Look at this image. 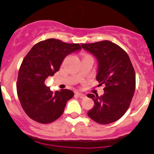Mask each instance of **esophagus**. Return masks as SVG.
Instances as JSON below:
<instances>
[{
	"mask_svg": "<svg viewBox=\"0 0 154 154\" xmlns=\"http://www.w3.org/2000/svg\"><path fill=\"white\" fill-rule=\"evenodd\" d=\"M77 94L78 95V97H80V98L81 99H83L86 97V95H85L84 94H83V93H80V92H77Z\"/></svg>",
	"mask_w": 154,
	"mask_h": 154,
	"instance_id": "obj_1",
	"label": "esophagus"
}]
</instances>
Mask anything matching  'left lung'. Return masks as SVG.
Wrapping results in <instances>:
<instances>
[{
  "label": "left lung",
  "instance_id": "1",
  "mask_svg": "<svg viewBox=\"0 0 154 154\" xmlns=\"http://www.w3.org/2000/svg\"><path fill=\"white\" fill-rule=\"evenodd\" d=\"M98 62L96 80L104 85V94H87L94 106L88 117L100 125H108L120 119L128 109L136 88V73L125 50L110 41L82 44Z\"/></svg>",
  "mask_w": 154,
  "mask_h": 154
}]
</instances>
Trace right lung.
I'll list each match as a JSON object with an SVG mask.
<instances>
[{
    "instance_id": "obj_1",
    "label": "right lung",
    "mask_w": 154,
    "mask_h": 154,
    "mask_svg": "<svg viewBox=\"0 0 154 154\" xmlns=\"http://www.w3.org/2000/svg\"><path fill=\"white\" fill-rule=\"evenodd\" d=\"M79 44L48 38L35 44L23 60L18 71L17 94L26 114L35 122L49 124L58 119L74 96L68 89L53 92L45 80L60 70L66 56L80 51Z\"/></svg>"
}]
</instances>
